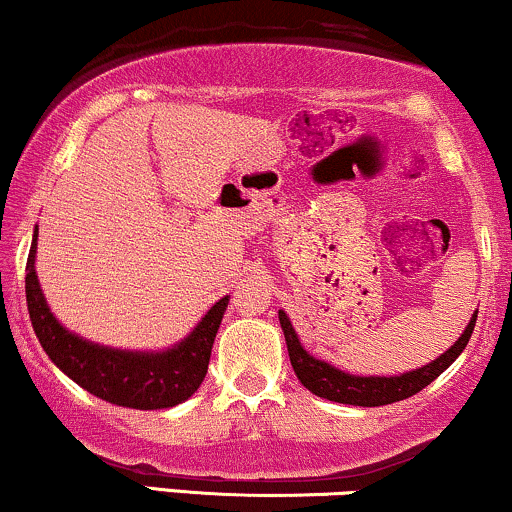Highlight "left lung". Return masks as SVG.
<instances>
[{"label": "left lung", "mask_w": 512, "mask_h": 512, "mask_svg": "<svg viewBox=\"0 0 512 512\" xmlns=\"http://www.w3.org/2000/svg\"><path fill=\"white\" fill-rule=\"evenodd\" d=\"M278 321H281L283 335H286L288 357L290 364H293V371L297 375V380H300L309 392L321 399L338 401V404L385 406L394 404V401L413 397V394L423 390V387H428L437 375H442L446 368L454 364L458 354H461L465 345H468L472 331H475L477 312L472 314V319L468 321V326H465L461 338L446 349L444 354H439V357L435 361H430V364L399 375H352L340 371V368L331 366L328 361L312 357V354L302 347L293 323H290L288 314L283 312V309H278Z\"/></svg>", "instance_id": "1"}]
</instances>
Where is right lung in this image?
I'll use <instances>...</instances> for the list:
<instances>
[{"instance_id": "obj_1", "label": "right lung", "mask_w": 512, "mask_h": 512, "mask_svg": "<svg viewBox=\"0 0 512 512\" xmlns=\"http://www.w3.org/2000/svg\"><path fill=\"white\" fill-rule=\"evenodd\" d=\"M37 226L32 234L28 264H25V297L37 340L56 368L89 394L115 406L153 411L170 409L186 401L203 383L208 373L212 342L229 304V295L212 304L208 314L177 345L134 352L99 345L68 331L49 309L35 271Z\"/></svg>"}]
</instances>
